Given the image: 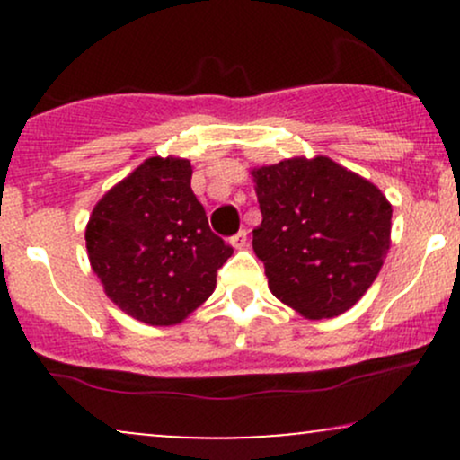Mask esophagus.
<instances>
[{
  "mask_svg": "<svg viewBox=\"0 0 460 460\" xmlns=\"http://www.w3.org/2000/svg\"><path fill=\"white\" fill-rule=\"evenodd\" d=\"M231 246L234 248H244L246 246V231H237V234L231 237Z\"/></svg>",
  "mask_w": 460,
  "mask_h": 460,
  "instance_id": "obj_1",
  "label": "esophagus"
}]
</instances>
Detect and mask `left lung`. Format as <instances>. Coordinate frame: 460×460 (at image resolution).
Listing matches in <instances>:
<instances>
[{
  "mask_svg": "<svg viewBox=\"0 0 460 460\" xmlns=\"http://www.w3.org/2000/svg\"><path fill=\"white\" fill-rule=\"evenodd\" d=\"M261 225L252 248L270 292L309 320L335 318L378 277L392 205L329 157H292L252 171Z\"/></svg>",
  "mask_w": 460,
  "mask_h": 460,
  "instance_id": "1",
  "label": "left lung"
}]
</instances>
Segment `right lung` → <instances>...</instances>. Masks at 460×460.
Returning <instances> with one entry per match:
<instances>
[{
    "label": "right lung",
    "instance_id": "obj_1",
    "mask_svg": "<svg viewBox=\"0 0 460 460\" xmlns=\"http://www.w3.org/2000/svg\"><path fill=\"white\" fill-rule=\"evenodd\" d=\"M190 179L188 160L151 157L110 190L88 220L94 274L110 300L145 324L171 326L192 314L234 255L209 229Z\"/></svg>",
    "mask_w": 460,
    "mask_h": 460
}]
</instances>
